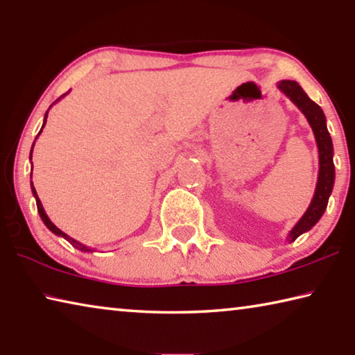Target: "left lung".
Masks as SVG:
<instances>
[{"label":"left lung","instance_id":"8db88e82","mask_svg":"<svg viewBox=\"0 0 355 355\" xmlns=\"http://www.w3.org/2000/svg\"><path fill=\"white\" fill-rule=\"evenodd\" d=\"M277 87L299 107L300 112L307 119L311 130H313L318 153H320V172H318V182L313 199H311L307 211L297 220V224L293 227V230L288 233L286 239L293 243L302 233L309 232L311 227L316 225V222L322 218L324 211H326L329 197L332 194L335 183L334 144L326 125V116H324L321 107L313 100H310L309 95L304 92V89L296 81L291 80H282L277 84Z\"/></svg>","mask_w":355,"mask_h":355}]
</instances>
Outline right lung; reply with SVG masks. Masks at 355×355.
<instances>
[{
  "mask_svg": "<svg viewBox=\"0 0 355 355\" xmlns=\"http://www.w3.org/2000/svg\"><path fill=\"white\" fill-rule=\"evenodd\" d=\"M69 94V92H67ZM67 94H64L62 97H65V95ZM62 97H59L56 101H59L61 100ZM55 101V103H56ZM53 103V105H55ZM51 105V106H53ZM50 106V107H51ZM50 107H48V111H50ZM48 111L45 112V117H44V125H42V128H40V131H39V135L42 133V130H44V127H45V123H46V117H48ZM37 135V136H39ZM35 139H37V137H35ZM35 142V141H34ZM33 148H34V144H33V147H31V155H29V159H33ZM31 177H33V169H31ZM31 191H33V196L35 197V203H37V211H39V214H40V219L44 220V224L48 227V230L50 232H53L55 233V235H58V236H62L64 239H67V241L71 244V245H75V248H78L80 250H83V252H94V249H91V248H87V245H84V244H81V243H78L76 239H73V238H70L67 233H64L62 230H59V228L53 224V222L50 220V218H48L46 216V213H45V209H44V207H42V202H40V199H39V196H37V192H35V188H34V184H33V182H31Z\"/></svg>",
  "mask_w": 355,
  "mask_h": 355,
  "instance_id": "1",
  "label": "right lung"
}]
</instances>
